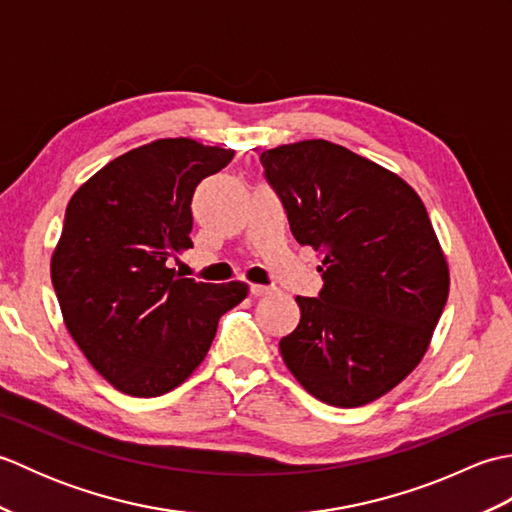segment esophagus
I'll return each mask as SVG.
<instances>
[{
  "mask_svg": "<svg viewBox=\"0 0 512 512\" xmlns=\"http://www.w3.org/2000/svg\"><path fill=\"white\" fill-rule=\"evenodd\" d=\"M270 292H273V288H270V286L250 284V295H253V297H264V295H270Z\"/></svg>",
  "mask_w": 512,
  "mask_h": 512,
  "instance_id": "obj_1",
  "label": "esophagus"
}]
</instances>
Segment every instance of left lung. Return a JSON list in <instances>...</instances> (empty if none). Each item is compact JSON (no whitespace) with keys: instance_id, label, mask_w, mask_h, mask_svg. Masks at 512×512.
<instances>
[{"instance_id":"8db88e82","label":"left lung","mask_w":512,"mask_h":512,"mask_svg":"<svg viewBox=\"0 0 512 512\" xmlns=\"http://www.w3.org/2000/svg\"><path fill=\"white\" fill-rule=\"evenodd\" d=\"M301 246L323 255L319 297L279 341L303 389L361 407L422 361L449 297V266L420 195L396 173L328 140L262 154Z\"/></svg>"}]
</instances>
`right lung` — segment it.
<instances>
[{"label": "right lung", "instance_id": "obj_1", "mask_svg": "<svg viewBox=\"0 0 512 512\" xmlns=\"http://www.w3.org/2000/svg\"><path fill=\"white\" fill-rule=\"evenodd\" d=\"M233 156L191 138L154 140L107 162L65 209L50 262L63 323L127 396L154 398L184 383L222 314L248 295L244 281L204 284L169 268L193 248L195 187Z\"/></svg>", "mask_w": 512, "mask_h": 512}]
</instances>
